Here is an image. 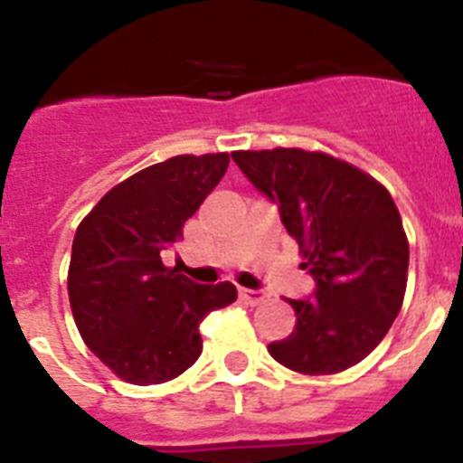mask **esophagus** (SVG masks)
<instances>
[{
	"instance_id": "1",
	"label": "esophagus",
	"mask_w": 463,
	"mask_h": 463,
	"mask_svg": "<svg viewBox=\"0 0 463 463\" xmlns=\"http://www.w3.org/2000/svg\"><path fill=\"white\" fill-rule=\"evenodd\" d=\"M239 297L243 298L245 304H250V306H260L261 301H267V292H260V289H245V288H241L239 289Z\"/></svg>"
}]
</instances>
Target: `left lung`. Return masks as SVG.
<instances>
[{
    "mask_svg": "<svg viewBox=\"0 0 463 463\" xmlns=\"http://www.w3.org/2000/svg\"><path fill=\"white\" fill-rule=\"evenodd\" d=\"M232 157L276 202L301 267L317 280L315 297L288 298L297 326L269 345L271 357L304 375L341 373L369 357L396 320L408 282V239L387 187L320 150Z\"/></svg>",
    "mask_w": 463,
    "mask_h": 463,
    "instance_id": "obj_1",
    "label": "left lung"
}]
</instances>
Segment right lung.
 I'll use <instances>...</instances> for the list:
<instances>
[{"mask_svg": "<svg viewBox=\"0 0 463 463\" xmlns=\"http://www.w3.org/2000/svg\"><path fill=\"white\" fill-rule=\"evenodd\" d=\"M229 153L175 155L106 192L76 229L69 304L80 338L118 378L159 384L202 354L199 325L236 301L232 282L196 285L162 255L222 181Z\"/></svg>", "mask_w": 463, "mask_h": 463, "instance_id": "right-lung-1", "label": "right lung"}]
</instances>
